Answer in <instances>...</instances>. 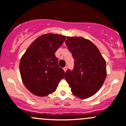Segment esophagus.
<instances>
[{"mask_svg": "<svg viewBox=\"0 0 126 126\" xmlns=\"http://www.w3.org/2000/svg\"><path fill=\"white\" fill-rule=\"evenodd\" d=\"M67 66H65L64 67V68H63V70H64V72H66V71H67Z\"/></svg>", "mask_w": 126, "mask_h": 126, "instance_id": "1", "label": "esophagus"}]
</instances>
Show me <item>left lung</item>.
<instances>
[{"label": "left lung", "instance_id": "obj_1", "mask_svg": "<svg viewBox=\"0 0 126 126\" xmlns=\"http://www.w3.org/2000/svg\"><path fill=\"white\" fill-rule=\"evenodd\" d=\"M74 59L73 69H67L65 80L75 96L87 98L99 91L106 77V64L101 53L91 41L67 37L65 41Z\"/></svg>", "mask_w": 126, "mask_h": 126}]
</instances>
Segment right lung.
Returning <instances> with one entry per match:
<instances>
[{"instance_id": "obj_1", "label": "right lung", "mask_w": 126, "mask_h": 126, "mask_svg": "<svg viewBox=\"0 0 126 126\" xmlns=\"http://www.w3.org/2000/svg\"><path fill=\"white\" fill-rule=\"evenodd\" d=\"M66 36L47 34L34 41L20 61L22 81L33 94L45 96L55 92L64 78V71L59 66L55 52L64 43Z\"/></svg>"}]
</instances>
